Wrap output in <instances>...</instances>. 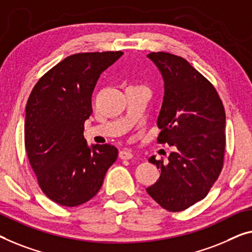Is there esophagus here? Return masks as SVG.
<instances>
[{"mask_svg": "<svg viewBox=\"0 0 252 252\" xmlns=\"http://www.w3.org/2000/svg\"><path fill=\"white\" fill-rule=\"evenodd\" d=\"M119 157L121 159H131L133 157V154L130 150H121L119 154Z\"/></svg>", "mask_w": 252, "mask_h": 252, "instance_id": "esophagus-1", "label": "esophagus"}]
</instances>
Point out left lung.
Segmentation results:
<instances>
[{
    "label": "left lung",
    "instance_id": "1",
    "mask_svg": "<svg viewBox=\"0 0 252 252\" xmlns=\"http://www.w3.org/2000/svg\"><path fill=\"white\" fill-rule=\"evenodd\" d=\"M148 58L164 79L157 126L158 144L173 146L168 162L147 192L164 209L181 212L204 199L219 179L225 154V111L212 82L181 56L152 52Z\"/></svg>",
    "mask_w": 252,
    "mask_h": 252
}]
</instances>
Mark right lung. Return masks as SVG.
<instances>
[{"label": "right lung", "mask_w": 252, "mask_h": 252, "mask_svg": "<svg viewBox=\"0 0 252 252\" xmlns=\"http://www.w3.org/2000/svg\"><path fill=\"white\" fill-rule=\"evenodd\" d=\"M121 51L65 58L37 81L26 105L25 147L38 186L56 204L76 207L95 197L118 158L114 146L84 137L93 112L92 95L100 73Z\"/></svg>", "instance_id": "obj_1"}]
</instances>
